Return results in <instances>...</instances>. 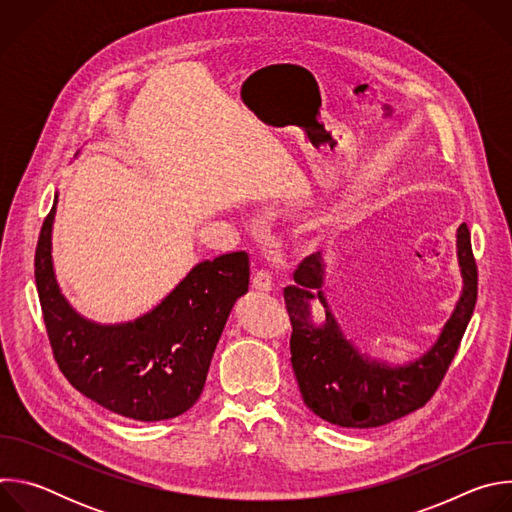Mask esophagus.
Here are the masks:
<instances>
[{
    "label": "esophagus",
    "mask_w": 512,
    "mask_h": 512,
    "mask_svg": "<svg viewBox=\"0 0 512 512\" xmlns=\"http://www.w3.org/2000/svg\"><path fill=\"white\" fill-rule=\"evenodd\" d=\"M251 285L259 291H271L273 287V279H271V273L265 271V269H257L251 277Z\"/></svg>",
    "instance_id": "34e87169"
}]
</instances>
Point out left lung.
<instances>
[{
  "label": "left lung",
  "mask_w": 512,
  "mask_h": 512,
  "mask_svg": "<svg viewBox=\"0 0 512 512\" xmlns=\"http://www.w3.org/2000/svg\"><path fill=\"white\" fill-rule=\"evenodd\" d=\"M458 261L464 277L462 298L440 340L405 367L369 360L342 336L320 291L324 281L320 253L298 265L296 285L283 289L291 322L289 352L304 403L318 417L340 427H379L417 411L435 395L460 348L478 298V267L466 223L458 229ZM314 293L327 308V322L322 327H314L309 320Z\"/></svg>",
  "instance_id": "1"
}]
</instances>
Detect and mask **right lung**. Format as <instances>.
I'll list each match as a JSON object with an SVG mask.
<instances>
[{
	"label": "right lung",
	"instance_id": "right-lung-1",
	"mask_svg": "<svg viewBox=\"0 0 512 512\" xmlns=\"http://www.w3.org/2000/svg\"><path fill=\"white\" fill-rule=\"evenodd\" d=\"M44 218L34 275L46 334L66 381L101 407L137 421H162L200 397L218 338L233 304L249 289V255L227 253L198 263L150 314L121 326L81 318L54 279Z\"/></svg>",
	"mask_w": 512,
	"mask_h": 512
}]
</instances>
